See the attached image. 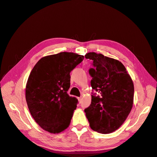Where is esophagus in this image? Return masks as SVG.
<instances>
[{
    "mask_svg": "<svg viewBox=\"0 0 157 157\" xmlns=\"http://www.w3.org/2000/svg\"><path fill=\"white\" fill-rule=\"evenodd\" d=\"M78 99L79 102H81L82 100V97H79V98H78Z\"/></svg>",
    "mask_w": 157,
    "mask_h": 157,
    "instance_id": "1",
    "label": "esophagus"
}]
</instances>
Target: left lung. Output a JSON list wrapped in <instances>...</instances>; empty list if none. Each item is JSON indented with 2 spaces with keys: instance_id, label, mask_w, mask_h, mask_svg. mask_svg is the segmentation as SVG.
<instances>
[{
  "instance_id": "obj_1",
  "label": "left lung",
  "mask_w": 157,
  "mask_h": 157,
  "mask_svg": "<svg viewBox=\"0 0 157 157\" xmlns=\"http://www.w3.org/2000/svg\"><path fill=\"white\" fill-rule=\"evenodd\" d=\"M86 59L93 61L88 71L92 78V102L84 109L90 126L101 134L117 130L131 111L134 87L130 76L119 61L101 54L90 52Z\"/></svg>"
}]
</instances>
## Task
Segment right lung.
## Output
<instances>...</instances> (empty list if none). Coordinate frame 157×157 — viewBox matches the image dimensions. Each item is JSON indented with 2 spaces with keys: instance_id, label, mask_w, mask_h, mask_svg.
<instances>
[{
  "instance_id": "add662e5",
  "label": "right lung",
  "mask_w": 157,
  "mask_h": 157,
  "mask_svg": "<svg viewBox=\"0 0 157 157\" xmlns=\"http://www.w3.org/2000/svg\"><path fill=\"white\" fill-rule=\"evenodd\" d=\"M84 56L60 52L41 58L28 78L25 98L31 115L42 129L58 134L67 128L78 99L67 94L70 73Z\"/></svg>"
}]
</instances>
